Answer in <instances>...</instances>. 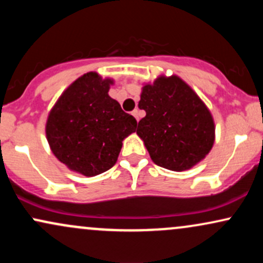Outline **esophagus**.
Instances as JSON below:
<instances>
[{
	"instance_id": "34e87169",
	"label": "esophagus",
	"mask_w": 263,
	"mask_h": 263,
	"mask_svg": "<svg viewBox=\"0 0 263 263\" xmlns=\"http://www.w3.org/2000/svg\"><path fill=\"white\" fill-rule=\"evenodd\" d=\"M132 115H134V116H135V119L137 120V121H140V117H141V115H140V110H138V108H135V110L132 111Z\"/></svg>"
}]
</instances>
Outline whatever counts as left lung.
I'll return each instance as SVG.
<instances>
[{
  "label": "left lung",
  "mask_w": 263,
  "mask_h": 263,
  "mask_svg": "<svg viewBox=\"0 0 263 263\" xmlns=\"http://www.w3.org/2000/svg\"><path fill=\"white\" fill-rule=\"evenodd\" d=\"M138 107L146 116L138 122L137 135L159 167L190 170L213 148L215 123L210 110L177 75L144 84Z\"/></svg>",
  "instance_id": "1"
}]
</instances>
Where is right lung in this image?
<instances>
[{
    "mask_svg": "<svg viewBox=\"0 0 263 263\" xmlns=\"http://www.w3.org/2000/svg\"><path fill=\"white\" fill-rule=\"evenodd\" d=\"M112 84L95 71L81 75L59 96L45 123L53 155L85 177L114 167L122 141L137 126L135 117L108 96Z\"/></svg>",
    "mask_w": 263,
    "mask_h": 263,
    "instance_id": "add662e5",
    "label": "right lung"
}]
</instances>
